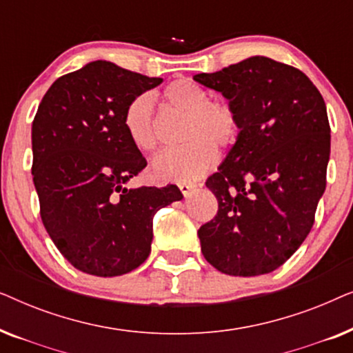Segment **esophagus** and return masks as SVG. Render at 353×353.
<instances>
[{
	"mask_svg": "<svg viewBox=\"0 0 353 353\" xmlns=\"http://www.w3.org/2000/svg\"><path fill=\"white\" fill-rule=\"evenodd\" d=\"M178 188H180V191L183 192V196H190L191 191L194 190V185H191V183H178Z\"/></svg>",
	"mask_w": 353,
	"mask_h": 353,
	"instance_id": "1",
	"label": "esophagus"
}]
</instances>
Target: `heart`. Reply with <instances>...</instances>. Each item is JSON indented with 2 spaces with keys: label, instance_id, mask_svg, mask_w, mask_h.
<instances>
[{
  "label": "heart",
  "instance_id": "obj_1",
  "mask_svg": "<svg viewBox=\"0 0 353 353\" xmlns=\"http://www.w3.org/2000/svg\"><path fill=\"white\" fill-rule=\"evenodd\" d=\"M210 94L196 81L180 79L162 91V103L186 114L185 144L167 149L152 161L154 176L163 181L196 180L215 161V148L228 151L241 137V120L236 109L225 101H209ZM123 128L138 151L154 152L159 146L152 99L139 94L123 112Z\"/></svg>",
  "mask_w": 353,
  "mask_h": 353
}]
</instances>
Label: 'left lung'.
Returning a JSON list of instances; mask_svg holds the SVG:
<instances>
[{"instance_id":"8db88e82","label":"left lung","mask_w":353,"mask_h":353,"mask_svg":"<svg viewBox=\"0 0 353 353\" xmlns=\"http://www.w3.org/2000/svg\"><path fill=\"white\" fill-rule=\"evenodd\" d=\"M194 80L220 91L241 120L238 143L205 181L219 212L197 231L201 250L221 273H270L305 241L325 192V99L303 72L263 56Z\"/></svg>"}]
</instances>
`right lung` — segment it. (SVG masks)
Instances as JSON below:
<instances>
[{
    "instance_id": "add662e5",
    "label": "right lung",
    "mask_w": 353,
    "mask_h": 353,
    "mask_svg": "<svg viewBox=\"0 0 353 353\" xmlns=\"http://www.w3.org/2000/svg\"><path fill=\"white\" fill-rule=\"evenodd\" d=\"M162 79L94 61L57 79L32 123V175L43 225L80 272L120 276L149 257L152 219L180 201L175 185L125 183L148 165L123 128L130 101Z\"/></svg>"
}]
</instances>
